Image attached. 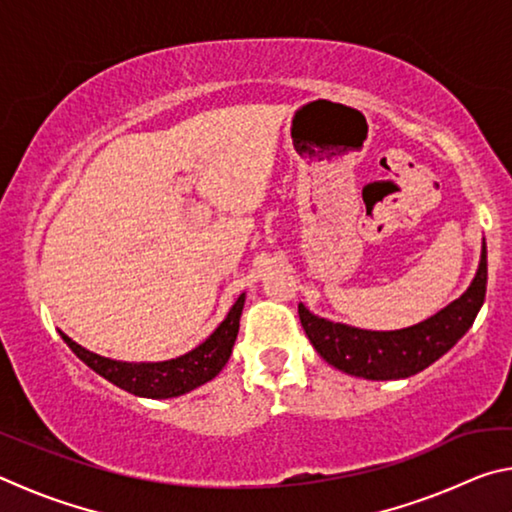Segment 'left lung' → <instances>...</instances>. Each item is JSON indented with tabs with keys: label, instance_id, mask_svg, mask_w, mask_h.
I'll return each mask as SVG.
<instances>
[{
	"label": "left lung",
	"instance_id": "8db88e82",
	"mask_svg": "<svg viewBox=\"0 0 512 512\" xmlns=\"http://www.w3.org/2000/svg\"><path fill=\"white\" fill-rule=\"evenodd\" d=\"M485 284H488V250L483 241L479 268L470 287L463 291L461 298L449 302L438 314L418 325L391 329V332L361 329L311 314L302 302L298 314L311 345L329 366L372 381L406 379L429 368L463 339L483 307Z\"/></svg>",
	"mask_w": 512,
	"mask_h": 512
}]
</instances>
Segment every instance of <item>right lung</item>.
<instances>
[{"mask_svg": "<svg viewBox=\"0 0 512 512\" xmlns=\"http://www.w3.org/2000/svg\"><path fill=\"white\" fill-rule=\"evenodd\" d=\"M246 293L235 300L230 307L228 316L221 320V325L207 336V339L196 345L187 354H180L176 359L167 361H117L101 357L97 352L85 350L83 345L69 339L65 332H60L63 341L69 345L76 357L85 366L92 368L97 375L108 379L124 391L137 397H149V400H169V397L185 395L194 388L207 384L223 370L228 363L232 348H235L239 334V318L244 311Z\"/></svg>", "mask_w": 512, "mask_h": 512, "instance_id": "add662e5", "label": "right lung"}]
</instances>
